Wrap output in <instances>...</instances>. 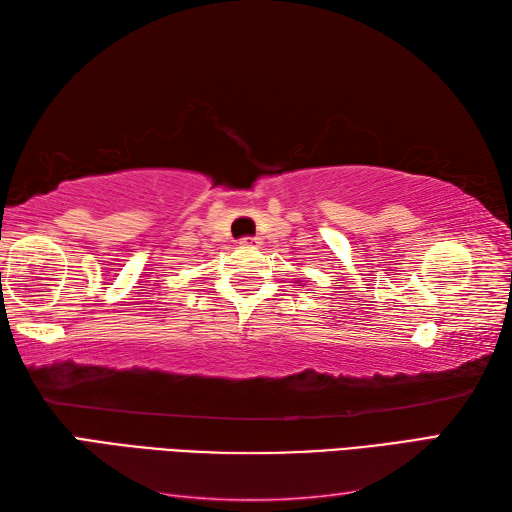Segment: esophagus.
Segmentation results:
<instances>
[{
    "label": "esophagus",
    "instance_id": "1",
    "mask_svg": "<svg viewBox=\"0 0 512 512\" xmlns=\"http://www.w3.org/2000/svg\"><path fill=\"white\" fill-rule=\"evenodd\" d=\"M239 244L248 246V248H255V246H259V239L257 237H242V239H239Z\"/></svg>",
    "mask_w": 512,
    "mask_h": 512
}]
</instances>
